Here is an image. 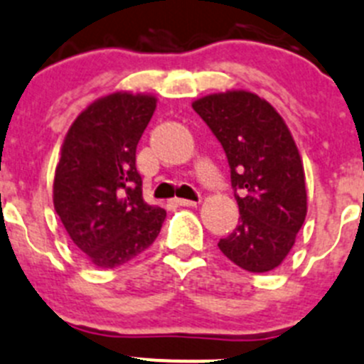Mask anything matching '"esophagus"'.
I'll use <instances>...</instances> for the list:
<instances>
[{"label": "esophagus", "mask_w": 364, "mask_h": 364, "mask_svg": "<svg viewBox=\"0 0 364 364\" xmlns=\"http://www.w3.org/2000/svg\"><path fill=\"white\" fill-rule=\"evenodd\" d=\"M176 205L179 206H198L199 201H190V199H174Z\"/></svg>", "instance_id": "obj_1"}]
</instances>
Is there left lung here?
I'll list each match as a JSON object with an SVG mask.
<instances>
[{"label": "left lung", "mask_w": 364, "mask_h": 364, "mask_svg": "<svg viewBox=\"0 0 364 364\" xmlns=\"http://www.w3.org/2000/svg\"><path fill=\"white\" fill-rule=\"evenodd\" d=\"M223 145L239 205V224L219 250L251 273L280 266L307 215L301 156L273 105L244 90L192 102Z\"/></svg>", "instance_id": "obj_1"}]
</instances>
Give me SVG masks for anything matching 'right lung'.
I'll list each match as a JSON object with an SVG mask.
<instances>
[{
	"label": "right lung",
	"instance_id": "1",
	"mask_svg": "<svg viewBox=\"0 0 364 364\" xmlns=\"http://www.w3.org/2000/svg\"><path fill=\"white\" fill-rule=\"evenodd\" d=\"M156 97L118 91L75 118L60 147L53 206L73 244L97 267L113 269L147 250L166 212L147 205L136 147Z\"/></svg>",
	"mask_w": 364,
	"mask_h": 364
}]
</instances>
